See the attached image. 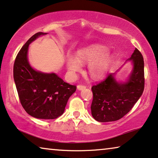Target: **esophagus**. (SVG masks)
Wrapping results in <instances>:
<instances>
[{"instance_id": "esophagus-1", "label": "esophagus", "mask_w": 158, "mask_h": 158, "mask_svg": "<svg viewBox=\"0 0 158 158\" xmlns=\"http://www.w3.org/2000/svg\"><path fill=\"white\" fill-rule=\"evenodd\" d=\"M85 88H86V86L85 85H78L77 86V90H83V89H85Z\"/></svg>"}]
</instances>
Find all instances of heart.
<instances>
[{
    "instance_id": "b5f03b06",
    "label": "heart",
    "mask_w": 158,
    "mask_h": 158,
    "mask_svg": "<svg viewBox=\"0 0 158 158\" xmlns=\"http://www.w3.org/2000/svg\"><path fill=\"white\" fill-rule=\"evenodd\" d=\"M107 48L102 45H92L82 48L76 52V58L68 56L66 63L68 71L72 75L81 71L82 64H88L89 73L93 78L102 77L111 62V58L107 54Z\"/></svg>"
}]
</instances>
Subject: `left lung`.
<instances>
[{"mask_svg":"<svg viewBox=\"0 0 158 158\" xmlns=\"http://www.w3.org/2000/svg\"><path fill=\"white\" fill-rule=\"evenodd\" d=\"M130 60L133 63V70L126 83H118L114 73H110L91 88L93 95L91 113L98 122L120 120L130 111L143 94L145 88L143 55L135 48Z\"/></svg>","mask_w":158,"mask_h":158,"instance_id":"8db88e82","label":"left lung"}]
</instances>
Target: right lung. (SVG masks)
<instances>
[{
    "label": "right lung",
    "mask_w": 158,
    "mask_h": 158,
    "mask_svg": "<svg viewBox=\"0 0 158 158\" xmlns=\"http://www.w3.org/2000/svg\"><path fill=\"white\" fill-rule=\"evenodd\" d=\"M45 33L33 35L18 52L13 65V77L20 103L26 113L39 119H56L65 110L76 86L65 83L56 73L36 71L29 65V44Z\"/></svg>",
    "instance_id": "right-lung-1"
}]
</instances>
